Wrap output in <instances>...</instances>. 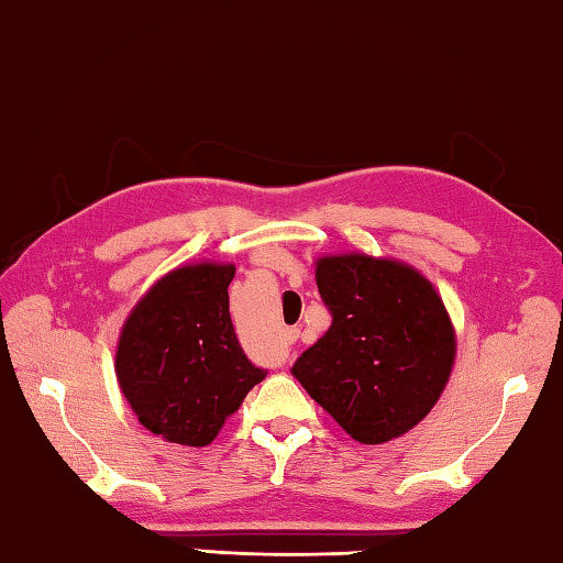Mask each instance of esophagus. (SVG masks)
I'll list each match as a JSON object with an SVG mask.
<instances>
[{
    "mask_svg": "<svg viewBox=\"0 0 563 563\" xmlns=\"http://www.w3.org/2000/svg\"><path fill=\"white\" fill-rule=\"evenodd\" d=\"M297 339H299V329L284 331V343H289V346H291V343H297Z\"/></svg>",
    "mask_w": 563,
    "mask_h": 563,
    "instance_id": "34e87169",
    "label": "esophagus"
}]
</instances>
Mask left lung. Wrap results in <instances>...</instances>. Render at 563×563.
<instances>
[{
  "label": "left lung",
  "mask_w": 563,
  "mask_h": 563,
  "mask_svg": "<svg viewBox=\"0 0 563 563\" xmlns=\"http://www.w3.org/2000/svg\"><path fill=\"white\" fill-rule=\"evenodd\" d=\"M317 287L331 329L291 373L363 445L406 435L455 366V327L438 289L416 266L358 252L319 256Z\"/></svg>",
  "instance_id": "obj_1"
}]
</instances>
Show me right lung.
Wrapping results in <instances>:
<instances>
[{"mask_svg": "<svg viewBox=\"0 0 563 563\" xmlns=\"http://www.w3.org/2000/svg\"><path fill=\"white\" fill-rule=\"evenodd\" d=\"M234 264L195 262L163 274L118 336L115 378L141 426L205 448L266 373L244 356L230 319Z\"/></svg>", "mask_w": 563, "mask_h": 563, "instance_id": "1", "label": "right lung"}]
</instances>
